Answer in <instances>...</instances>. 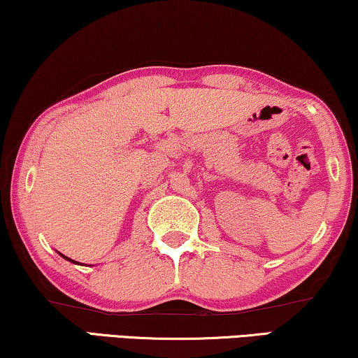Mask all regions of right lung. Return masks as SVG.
<instances>
[{"instance_id":"1","label":"right lung","mask_w":358,"mask_h":358,"mask_svg":"<svg viewBox=\"0 0 358 358\" xmlns=\"http://www.w3.org/2000/svg\"><path fill=\"white\" fill-rule=\"evenodd\" d=\"M62 257H64V255H62ZM64 259H67V260H71V259H69V257H64ZM71 262H73V260H71Z\"/></svg>"}]
</instances>
